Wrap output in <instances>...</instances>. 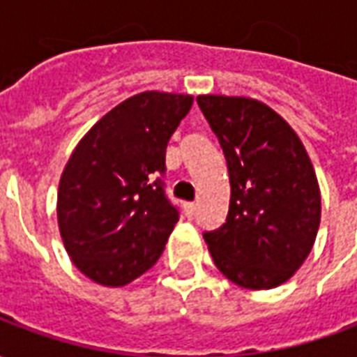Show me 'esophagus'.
I'll return each mask as SVG.
<instances>
[{"mask_svg": "<svg viewBox=\"0 0 357 357\" xmlns=\"http://www.w3.org/2000/svg\"><path fill=\"white\" fill-rule=\"evenodd\" d=\"M195 212H197V204H195V202H185L187 218H193Z\"/></svg>", "mask_w": 357, "mask_h": 357, "instance_id": "34e87169", "label": "esophagus"}]
</instances>
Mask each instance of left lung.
I'll use <instances>...</instances> for the list:
<instances>
[{"label":"left lung","instance_id":"obj_1","mask_svg":"<svg viewBox=\"0 0 357 357\" xmlns=\"http://www.w3.org/2000/svg\"><path fill=\"white\" fill-rule=\"evenodd\" d=\"M229 172V212L204 241L216 268L245 289L291 279L314 247L321 197L306 149L275 110L247 97L201 95Z\"/></svg>","mask_w":357,"mask_h":357}]
</instances>
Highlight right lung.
<instances>
[{"instance_id": "add662e5", "label": "right lung", "mask_w": 357, "mask_h": 357, "mask_svg": "<svg viewBox=\"0 0 357 357\" xmlns=\"http://www.w3.org/2000/svg\"><path fill=\"white\" fill-rule=\"evenodd\" d=\"M191 105V95H133L74 149L59 183V229L95 283L128 284L162 255L179 220L164 183L166 147Z\"/></svg>"}]
</instances>
